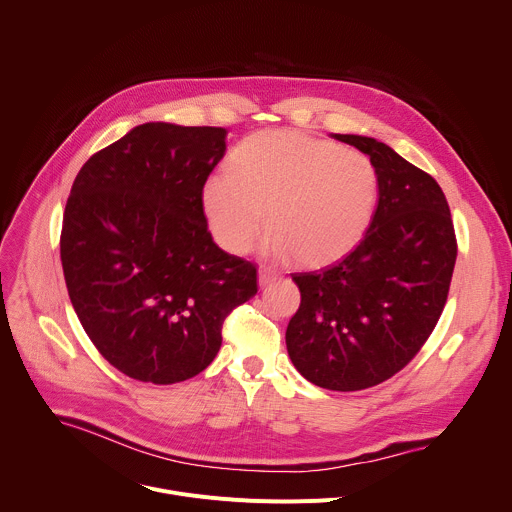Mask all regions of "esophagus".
Wrapping results in <instances>:
<instances>
[{
  "label": "esophagus",
  "mask_w": 512,
  "mask_h": 512,
  "mask_svg": "<svg viewBox=\"0 0 512 512\" xmlns=\"http://www.w3.org/2000/svg\"><path fill=\"white\" fill-rule=\"evenodd\" d=\"M277 277H279V275H277L273 269H265V267L259 269V285H261V287L273 283Z\"/></svg>",
  "instance_id": "esophagus-1"
}]
</instances>
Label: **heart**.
<instances>
[{"label": "heart", "mask_w": 512, "mask_h": 512, "mask_svg": "<svg viewBox=\"0 0 512 512\" xmlns=\"http://www.w3.org/2000/svg\"><path fill=\"white\" fill-rule=\"evenodd\" d=\"M379 198L369 156L300 131H261L231 152L227 174L206 178L202 212L214 241L231 255L255 249L322 267L367 235Z\"/></svg>", "instance_id": "heart-1"}]
</instances>
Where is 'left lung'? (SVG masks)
<instances>
[{"label": "left lung", "mask_w": 512, "mask_h": 512, "mask_svg": "<svg viewBox=\"0 0 512 512\" xmlns=\"http://www.w3.org/2000/svg\"><path fill=\"white\" fill-rule=\"evenodd\" d=\"M334 139L367 154L379 204L362 241L320 271L294 273L302 304L287 324L294 367L330 391L375 387L413 360L440 320L458 243L448 200L427 172L387 143Z\"/></svg>", "instance_id": "obj_1"}]
</instances>
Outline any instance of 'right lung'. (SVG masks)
<instances>
[{
  "label": "right lung",
  "instance_id": "right-lung-1",
  "mask_svg": "<svg viewBox=\"0 0 512 512\" xmlns=\"http://www.w3.org/2000/svg\"><path fill=\"white\" fill-rule=\"evenodd\" d=\"M225 139L223 127L143 123L93 154L70 188L60 261L72 308L135 381L202 373L225 318L257 294V267L218 247L202 212Z\"/></svg>",
  "mask_w": 512,
  "mask_h": 512
}]
</instances>
